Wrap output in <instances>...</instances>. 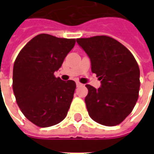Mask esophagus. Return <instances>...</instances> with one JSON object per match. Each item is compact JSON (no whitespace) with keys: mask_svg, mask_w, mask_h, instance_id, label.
Returning a JSON list of instances; mask_svg holds the SVG:
<instances>
[{"mask_svg":"<svg viewBox=\"0 0 154 154\" xmlns=\"http://www.w3.org/2000/svg\"><path fill=\"white\" fill-rule=\"evenodd\" d=\"M76 84H77V87H82V84L81 83V82H77Z\"/></svg>","mask_w":154,"mask_h":154,"instance_id":"1","label":"esophagus"}]
</instances>
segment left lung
<instances>
[{
    "label": "left lung",
    "instance_id": "left-lung-1",
    "mask_svg": "<svg viewBox=\"0 0 154 154\" xmlns=\"http://www.w3.org/2000/svg\"><path fill=\"white\" fill-rule=\"evenodd\" d=\"M77 43L88 55L91 72L101 84L98 89L86 85L89 116L103 125H119L131 113L139 97L140 72L135 58L127 48L108 36L77 38Z\"/></svg>",
    "mask_w": 154,
    "mask_h": 154
}]
</instances>
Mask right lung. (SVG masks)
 I'll return each instance as SVG.
<instances>
[{
  "instance_id": "obj_1",
  "label": "right lung",
  "mask_w": 154,
  "mask_h": 154,
  "mask_svg": "<svg viewBox=\"0 0 154 154\" xmlns=\"http://www.w3.org/2000/svg\"><path fill=\"white\" fill-rule=\"evenodd\" d=\"M74 38L41 34L28 42L13 67V91L27 119L39 127L57 125L67 116L76 83L54 77L74 47Z\"/></svg>"
}]
</instances>
